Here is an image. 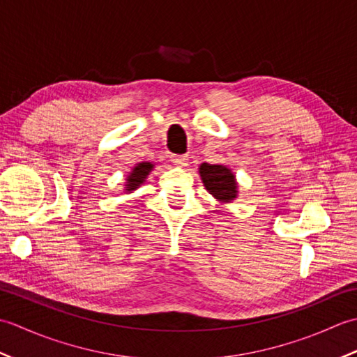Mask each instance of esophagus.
<instances>
[{
	"mask_svg": "<svg viewBox=\"0 0 357 357\" xmlns=\"http://www.w3.org/2000/svg\"><path fill=\"white\" fill-rule=\"evenodd\" d=\"M172 162L178 165H187L188 162V155H172Z\"/></svg>",
	"mask_w": 357,
	"mask_h": 357,
	"instance_id": "34e87169",
	"label": "esophagus"
}]
</instances>
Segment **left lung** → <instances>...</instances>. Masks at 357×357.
<instances>
[{
	"label": "left lung",
	"instance_id": "8db88e82",
	"mask_svg": "<svg viewBox=\"0 0 357 357\" xmlns=\"http://www.w3.org/2000/svg\"><path fill=\"white\" fill-rule=\"evenodd\" d=\"M199 174L207 192L221 202H231L238 196V183L227 165L207 164L199 167Z\"/></svg>",
	"mask_w": 357,
	"mask_h": 357
}]
</instances>
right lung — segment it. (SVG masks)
Here are the masks:
<instances>
[{
    "label": "right lung",
    "instance_id": "obj_1",
    "mask_svg": "<svg viewBox=\"0 0 357 357\" xmlns=\"http://www.w3.org/2000/svg\"><path fill=\"white\" fill-rule=\"evenodd\" d=\"M151 170H153V164H151V162H139V164H136L133 169H132V172L128 173L127 183H126V187H124V192L126 193L135 192L136 188H138L141 184L146 183V179H147V176H149Z\"/></svg>",
    "mask_w": 357,
    "mask_h": 357
}]
</instances>
